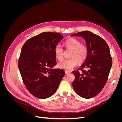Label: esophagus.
Segmentation results:
<instances>
[{"instance_id": "1", "label": "esophagus", "mask_w": 122, "mask_h": 122, "mask_svg": "<svg viewBox=\"0 0 122 122\" xmlns=\"http://www.w3.org/2000/svg\"><path fill=\"white\" fill-rule=\"evenodd\" d=\"M71 72L70 71H65V73L66 74H69L71 73Z\"/></svg>"}]
</instances>
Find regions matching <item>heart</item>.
Masks as SVG:
<instances>
[{
    "label": "heart",
    "instance_id": "1",
    "mask_svg": "<svg viewBox=\"0 0 122 122\" xmlns=\"http://www.w3.org/2000/svg\"><path fill=\"white\" fill-rule=\"evenodd\" d=\"M65 45L67 50H71L69 53L70 58L59 62L58 67L65 70L66 71H71L79 63H82L87 58L88 49L87 47L81 44L79 40L71 38L65 42ZM54 53L56 58L59 61L62 60L64 58V50L60 44H57L54 48Z\"/></svg>",
    "mask_w": 122,
    "mask_h": 122
}]
</instances>
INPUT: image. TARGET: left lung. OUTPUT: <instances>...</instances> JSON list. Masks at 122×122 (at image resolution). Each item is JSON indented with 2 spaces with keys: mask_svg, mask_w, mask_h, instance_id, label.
Segmentation results:
<instances>
[{
  "mask_svg": "<svg viewBox=\"0 0 122 122\" xmlns=\"http://www.w3.org/2000/svg\"><path fill=\"white\" fill-rule=\"evenodd\" d=\"M81 36L86 43L87 58L78 71H73L75 76L72 86L80 97L90 99L97 95L105 86L112 66V58L107 44L100 36L89 31L72 35Z\"/></svg>",
  "mask_w": 122,
  "mask_h": 122,
  "instance_id": "left-lung-1",
  "label": "left lung"
}]
</instances>
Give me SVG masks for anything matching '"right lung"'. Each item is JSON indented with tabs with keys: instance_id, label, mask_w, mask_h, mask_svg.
Segmentation results:
<instances>
[{
	"instance_id": "obj_1",
	"label": "right lung",
	"mask_w": 122,
	"mask_h": 122,
	"mask_svg": "<svg viewBox=\"0 0 122 122\" xmlns=\"http://www.w3.org/2000/svg\"><path fill=\"white\" fill-rule=\"evenodd\" d=\"M64 38L56 32H42L28 40L21 49L18 67L26 87L34 96L51 97L65 72L52 68L56 65L54 48Z\"/></svg>"
}]
</instances>
